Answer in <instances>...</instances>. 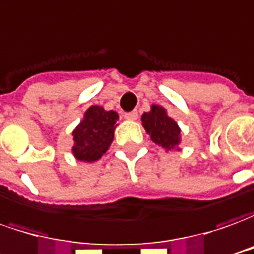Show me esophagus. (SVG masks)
<instances>
[{
	"label": "esophagus",
	"mask_w": 254,
	"mask_h": 254,
	"mask_svg": "<svg viewBox=\"0 0 254 254\" xmlns=\"http://www.w3.org/2000/svg\"><path fill=\"white\" fill-rule=\"evenodd\" d=\"M127 120L129 121H134L137 120V111H130V113H125V115H124Z\"/></svg>",
	"instance_id": "esophagus-1"
}]
</instances>
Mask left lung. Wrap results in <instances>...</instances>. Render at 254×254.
<instances>
[{
    "instance_id": "8db88e82",
    "label": "left lung",
    "mask_w": 254,
    "mask_h": 254,
    "mask_svg": "<svg viewBox=\"0 0 254 254\" xmlns=\"http://www.w3.org/2000/svg\"><path fill=\"white\" fill-rule=\"evenodd\" d=\"M141 125L150 134V139L164 149H175L181 141V129L178 124L160 105H151L149 113L141 115Z\"/></svg>"
}]
</instances>
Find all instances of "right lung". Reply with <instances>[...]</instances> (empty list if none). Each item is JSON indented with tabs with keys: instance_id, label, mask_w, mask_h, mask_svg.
Listing matches in <instances>:
<instances>
[{
	"instance_id": "1",
	"label": "right lung",
	"mask_w": 254,
	"mask_h": 254,
	"mask_svg": "<svg viewBox=\"0 0 254 254\" xmlns=\"http://www.w3.org/2000/svg\"><path fill=\"white\" fill-rule=\"evenodd\" d=\"M118 114L105 111L103 107L91 105L84 113L83 121L75 127L72 153L79 161L93 163L101 158L111 146Z\"/></svg>"
}]
</instances>
